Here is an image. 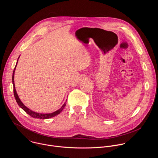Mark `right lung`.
Listing matches in <instances>:
<instances>
[{"label":"right lung","mask_w":158,"mask_h":158,"mask_svg":"<svg viewBox=\"0 0 158 158\" xmlns=\"http://www.w3.org/2000/svg\"><path fill=\"white\" fill-rule=\"evenodd\" d=\"M18 58V59H19ZM18 59H17V62H18ZM17 64L15 65V68L14 69V71H13V74H12V84H13V86H14V97H15V99L16 100V102L18 104V105L23 109L27 114H28L30 116L34 118H38V119H49V118H52V117H54L56 115H58L59 114H60V112L63 110V109L64 108V107L65 106V104H66V102L62 105V106L57 110L54 112H52V113H49V114H43V113H38V112H35L31 109H29L28 107H27L23 103H22L21 102V101L20 100L17 94V92H16V90H15V84H14V73H15V68H16V65H17Z\"/></svg>","instance_id":"right-lung-1"}]
</instances>
